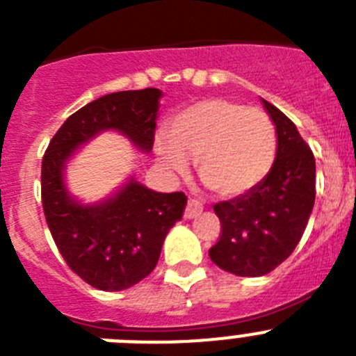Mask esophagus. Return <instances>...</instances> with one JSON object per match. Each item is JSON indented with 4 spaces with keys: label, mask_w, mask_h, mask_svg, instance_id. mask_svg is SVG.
<instances>
[{
    "label": "esophagus",
    "mask_w": 356,
    "mask_h": 356,
    "mask_svg": "<svg viewBox=\"0 0 356 356\" xmlns=\"http://www.w3.org/2000/svg\"><path fill=\"white\" fill-rule=\"evenodd\" d=\"M203 212V205H201L200 201L196 200H188L187 201V209H185V219H194L197 213Z\"/></svg>",
    "instance_id": "obj_1"
}]
</instances>
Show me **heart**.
Masks as SVG:
<instances>
[{
	"label": "heart",
	"mask_w": 356,
	"mask_h": 356,
	"mask_svg": "<svg viewBox=\"0 0 356 356\" xmlns=\"http://www.w3.org/2000/svg\"><path fill=\"white\" fill-rule=\"evenodd\" d=\"M276 135L262 110L222 97H207L176 112L168 139L156 137L155 156L163 172L175 176L196 159L197 175L221 197L253 191L271 171Z\"/></svg>",
	"instance_id": "heart-1"
}]
</instances>
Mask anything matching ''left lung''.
Segmentation results:
<instances>
[{
  "label": "left lung",
  "instance_id": "obj_1",
  "mask_svg": "<svg viewBox=\"0 0 356 356\" xmlns=\"http://www.w3.org/2000/svg\"><path fill=\"white\" fill-rule=\"evenodd\" d=\"M276 127L271 171L244 196L221 201L213 212L221 237L210 248L212 262L237 276L271 273L298 246L316 201V160L294 122L262 99Z\"/></svg>",
  "mask_w": 356,
  "mask_h": 356
}]
</instances>
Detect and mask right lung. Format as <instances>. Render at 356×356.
Returning a JSON list of instances; mask_svg holds the SVG:
<instances>
[{"label":"right lung","instance_id":"obj_1","mask_svg":"<svg viewBox=\"0 0 356 356\" xmlns=\"http://www.w3.org/2000/svg\"><path fill=\"white\" fill-rule=\"evenodd\" d=\"M162 90H122L87 103L56 131L42 159V209L56 248L81 280L99 291H124L159 262L165 235L184 216V193H155L130 176L112 196L81 203L65 185L67 162L103 131H119L149 153Z\"/></svg>","mask_w":356,"mask_h":356}]
</instances>
